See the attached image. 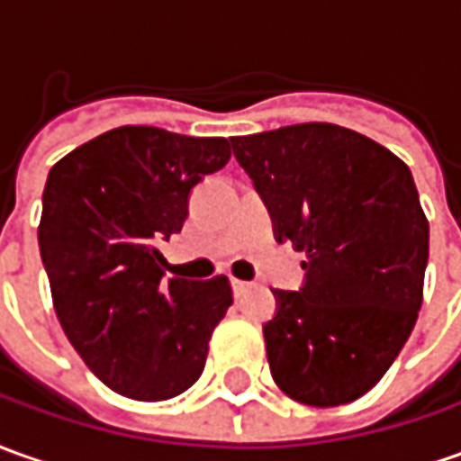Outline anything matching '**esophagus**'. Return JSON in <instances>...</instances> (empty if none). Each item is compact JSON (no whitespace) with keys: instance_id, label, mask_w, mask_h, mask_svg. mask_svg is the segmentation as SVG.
Here are the masks:
<instances>
[{"instance_id":"obj_1","label":"esophagus","mask_w":461,"mask_h":461,"mask_svg":"<svg viewBox=\"0 0 461 461\" xmlns=\"http://www.w3.org/2000/svg\"><path fill=\"white\" fill-rule=\"evenodd\" d=\"M252 283H247V280H237V277H231V290H234V295H242L244 290H249Z\"/></svg>"}]
</instances>
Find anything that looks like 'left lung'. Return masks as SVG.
<instances>
[{"label": "left lung", "mask_w": 461, "mask_h": 461, "mask_svg": "<svg viewBox=\"0 0 461 461\" xmlns=\"http://www.w3.org/2000/svg\"><path fill=\"white\" fill-rule=\"evenodd\" d=\"M231 151L277 242L305 252V285L275 290L262 328L275 384L321 409L361 399L402 353L424 297L429 221L409 166L333 123L234 136Z\"/></svg>", "instance_id": "obj_1"}]
</instances>
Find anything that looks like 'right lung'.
<instances>
[{"label":"right lung","mask_w":461,"mask_h":461,"mask_svg":"<svg viewBox=\"0 0 461 461\" xmlns=\"http://www.w3.org/2000/svg\"><path fill=\"white\" fill-rule=\"evenodd\" d=\"M230 156L227 139L121 125L50 168L37 237L52 305L87 368L121 396L166 402L204 371L231 285L166 280L158 247L184 227L191 189Z\"/></svg>","instance_id":"add662e5"}]
</instances>
